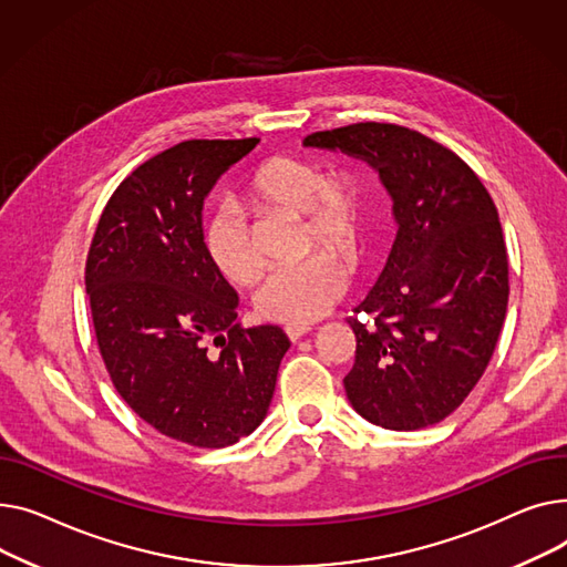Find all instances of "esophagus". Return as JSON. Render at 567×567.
<instances>
[{"mask_svg": "<svg viewBox=\"0 0 567 567\" xmlns=\"http://www.w3.org/2000/svg\"><path fill=\"white\" fill-rule=\"evenodd\" d=\"M311 331V327H286V337L295 343V341H299L302 337H307Z\"/></svg>", "mask_w": 567, "mask_h": 567, "instance_id": "obj_1", "label": "esophagus"}]
</instances>
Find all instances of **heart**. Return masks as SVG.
Masks as SVG:
<instances>
[{
  "label": "heart",
  "instance_id": "1",
  "mask_svg": "<svg viewBox=\"0 0 567 567\" xmlns=\"http://www.w3.org/2000/svg\"><path fill=\"white\" fill-rule=\"evenodd\" d=\"M247 198L260 210L305 217L307 251L316 247L341 256H359L365 240L363 194L348 172H322L309 157L275 155L265 159L247 185ZM206 249L215 268L236 286H251L262 272L247 217L224 206L206 226ZM348 288V268L318 254L290 270L265 279L256 292L262 320L305 327L327 313Z\"/></svg>",
  "mask_w": 567,
  "mask_h": 567
}]
</instances>
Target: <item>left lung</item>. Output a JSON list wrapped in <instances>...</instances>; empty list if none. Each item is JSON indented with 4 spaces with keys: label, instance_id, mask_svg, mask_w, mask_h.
<instances>
[{
    "label": "left lung",
    "instance_id": "1",
    "mask_svg": "<svg viewBox=\"0 0 567 567\" xmlns=\"http://www.w3.org/2000/svg\"><path fill=\"white\" fill-rule=\"evenodd\" d=\"M305 146L369 162L393 202L395 243L348 318L352 408L386 430L444 421L476 386L508 307V254L492 196L446 146L393 123L313 132Z\"/></svg>",
    "mask_w": 567,
    "mask_h": 567
}]
</instances>
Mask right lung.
<instances>
[{
    "instance_id": "obj_1",
    "label": "right lung",
    "mask_w": 567,
    "mask_h": 567,
    "mask_svg": "<svg viewBox=\"0 0 567 567\" xmlns=\"http://www.w3.org/2000/svg\"><path fill=\"white\" fill-rule=\"evenodd\" d=\"M258 142L192 140L146 159L112 194L86 256L112 384L162 435L198 449L251 435L290 348L277 324H236L238 292L204 243L206 196Z\"/></svg>"
}]
</instances>
